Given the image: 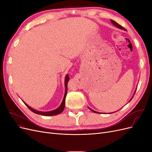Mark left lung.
Wrapping results in <instances>:
<instances>
[{"label": "left lung", "instance_id": "8db88e82", "mask_svg": "<svg viewBox=\"0 0 152 152\" xmlns=\"http://www.w3.org/2000/svg\"><path fill=\"white\" fill-rule=\"evenodd\" d=\"M111 22L112 23V24H113L115 26H117V28H121V29H122V30H126V29L125 28H124V27L123 26H122L121 25H119V24H118L117 23V22H115V21H113V20H111ZM135 94V93H134ZM133 98V97H132ZM132 98H131V99H132ZM130 100V101H131ZM91 110V111L92 112H94V113H99V112H95V111H94V110H92V109H91V108H89Z\"/></svg>", "mask_w": 152, "mask_h": 152}]
</instances>
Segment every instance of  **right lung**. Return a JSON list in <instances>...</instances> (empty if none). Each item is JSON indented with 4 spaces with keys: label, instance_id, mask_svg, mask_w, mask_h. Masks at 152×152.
Here are the masks:
<instances>
[{
    "label": "right lung",
    "instance_id": "add662e5",
    "mask_svg": "<svg viewBox=\"0 0 152 152\" xmlns=\"http://www.w3.org/2000/svg\"><path fill=\"white\" fill-rule=\"evenodd\" d=\"M69 79H70V78H69V76L67 74L66 75V77H65V96H64V98H63V102L61 104V105L59 106V107L54 110H53V111H50V112H39V111H37V110H35L33 108H31V107H30L29 106L26 104L24 102V103L25 104V105H26V107H28L31 112H33L34 113H36V114H39V115H45V116H53V115H58V114H59L61 113L63 111L64 108H65V98H66V94H67V84H68V82L69 80Z\"/></svg>",
    "mask_w": 152,
    "mask_h": 152
}]
</instances>
